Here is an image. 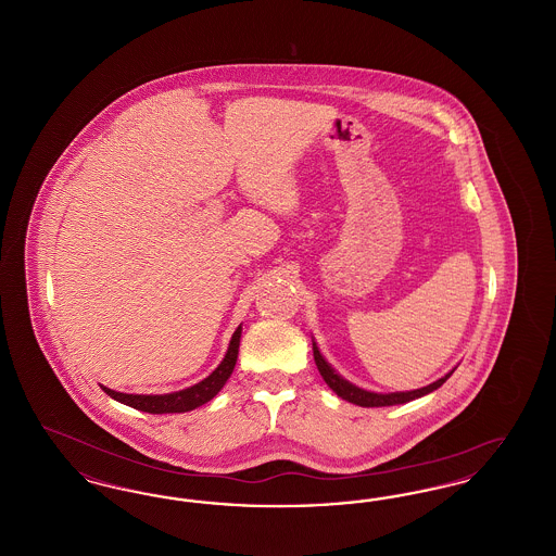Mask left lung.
I'll return each instance as SVG.
<instances>
[{"label": "left lung", "mask_w": 556, "mask_h": 556, "mask_svg": "<svg viewBox=\"0 0 556 556\" xmlns=\"http://www.w3.org/2000/svg\"><path fill=\"white\" fill-rule=\"evenodd\" d=\"M313 354H315V363H317L318 372H320V377L325 379V383H327V386H329L338 396L344 397V400L352 402V404H356V406H365V408H372V406H394V404H406V402H410V400L427 396V394H431L433 390H438V388L448 379L450 375L454 372V369H452L450 372H446L444 377H440L438 381H433V383H429V386H425V388H419V390L377 394V392L363 390V388H358V386H354V383H350L348 379H344L338 370L333 369V367L325 361V356L320 354V350H318V345L315 340H313Z\"/></svg>", "instance_id": "obj_1"}]
</instances>
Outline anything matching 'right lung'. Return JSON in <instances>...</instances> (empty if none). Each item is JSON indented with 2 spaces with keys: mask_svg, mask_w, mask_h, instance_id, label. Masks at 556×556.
Listing matches in <instances>:
<instances>
[{
  "mask_svg": "<svg viewBox=\"0 0 556 556\" xmlns=\"http://www.w3.org/2000/svg\"><path fill=\"white\" fill-rule=\"evenodd\" d=\"M239 340H241V325L231 336V342H229V348H227L220 365L212 370L206 379H202L200 383L186 388V390L170 392V394H123V392L110 390L106 386H102V390L106 392L108 396L114 397L116 402L127 404V406L143 410V413H152V415L189 413V410L211 402L212 397L223 390V386L227 383V379L231 377V372L236 369V363H238Z\"/></svg>",
  "mask_w": 556,
  "mask_h": 556,
  "instance_id": "right-lung-1",
  "label": "right lung"
}]
</instances>
